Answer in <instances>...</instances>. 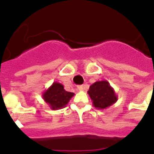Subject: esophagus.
<instances>
[{
	"label": "esophagus",
	"instance_id": "esophagus-1",
	"mask_svg": "<svg viewBox=\"0 0 154 154\" xmlns=\"http://www.w3.org/2000/svg\"><path fill=\"white\" fill-rule=\"evenodd\" d=\"M78 90L79 91H83L84 90V85H79Z\"/></svg>",
	"mask_w": 154,
	"mask_h": 154
}]
</instances>
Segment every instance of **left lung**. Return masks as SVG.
<instances>
[{
    "instance_id": "8db88e82",
    "label": "left lung",
    "mask_w": 154,
    "mask_h": 154,
    "mask_svg": "<svg viewBox=\"0 0 154 154\" xmlns=\"http://www.w3.org/2000/svg\"><path fill=\"white\" fill-rule=\"evenodd\" d=\"M88 94L93 106L98 109H106L116 103L118 99L115 90L106 80L94 82L89 87Z\"/></svg>"
}]
</instances>
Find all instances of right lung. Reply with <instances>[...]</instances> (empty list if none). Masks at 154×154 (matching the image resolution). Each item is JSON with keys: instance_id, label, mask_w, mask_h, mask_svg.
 Returning <instances> with one entry per match:
<instances>
[{"instance_id": "1", "label": "right lung", "mask_w": 154, "mask_h": 154, "mask_svg": "<svg viewBox=\"0 0 154 154\" xmlns=\"http://www.w3.org/2000/svg\"><path fill=\"white\" fill-rule=\"evenodd\" d=\"M75 94L64 89L62 84L54 82L52 85L42 93L44 101L53 110L60 109L66 106Z\"/></svg>"}]
</instances>
